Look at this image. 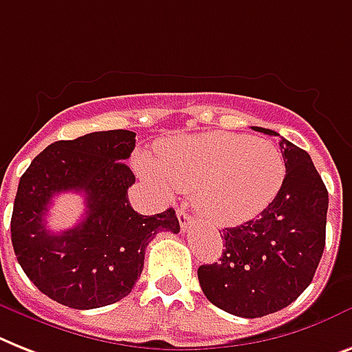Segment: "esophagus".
Instances as JSON below:
<instances>
[{"instance_id": "obj_1", "label": "esophagus", "mask_w": 352, "mask_h": 352, "mask_svg": "<svg viewBox=\"0 0 352 352\" xmlns=\"http://www.w3.org/2000/svg\"><path fill=\"white\" fill-rule=\"evenodd\" d=\"M177 219H179V224H181L182 231H186L188 228H190L191 215L188 213V208H186V206H181V208L177 210Z\"/></svg>"}]
</instances>
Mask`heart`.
Listing matches in <instances>:
<instances>
[{
	"instance_id": "1",
	"label": "heart",
	"mask_w": 352,
	"mask_h": 352,
	"mask_svg": "<svg viewBox=\"0 0 352 352\" xmlns=\"http://www.w3.org/2000/svg\"><path fill=\"white\" fill-rule=\"evenodd\" d=\"M139 170L161 190L193 191L206 221L235 226L264 211L282 188L285 162L271 141L230 131L162 141L153 161L137 159Z\"/></svg>"
}]
</instances>
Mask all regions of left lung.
I'll return each instance as SVG.
<instances>
[{"label": "left lung", "instance_id": "1", "mask_svg": "<svg viewBox=\"0 0 352 352\" xmlns=\"http://www.w3.org/2000/svg\"><path fill=\"white\" fill-rule=\"evenodd\" d=\"M285 162L282 188L256 219L226 228L221 262L197 275L211 304L242 318L284 309L311 284L325 245L329 195L309 153L276 131Z\"/></svg>", "mask_w": 352, "mask_h": 352}]
</instances>
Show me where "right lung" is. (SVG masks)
<instances>
[{"label": "right lung", "instance_id": "obj_1", "mask_svg": "<svg viewBox=\"0 0 352 352\" xmlns=\"http://www.w3.org/2000/svg\"><path fill=\"white\" fill-rule=\"evenodd\" d=\"M133 148V131H92L47 146L19 179L10 221L14 253L37 289L59 304L96 309L119 302L141 276L153 236L181 230L173 208L146 217L130 206L135 175L121 161ZM63 190L82 192L87 211L79 225L54 234L46 213Z\"/></svg>", "mask_w": 352, "mask_h": 352}]
</instances>
